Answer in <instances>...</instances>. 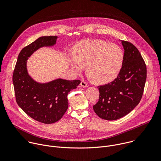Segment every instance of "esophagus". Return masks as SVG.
<instances>
[{
	"label": "esophagus",
	"instance_id": "34e87169",
	"mask_svg": "<svg viewBox=\"0 0 161 161\" xmlns=\"http://www.w3.org/2000/svg\"><path fill=\"white\" fill-rule=\"evenodd\" d=\"M80 85H81V86H82V87H83V88H86V87L88 86L87 83H86L85 81H82L81 82Z\"/></svg>",
	"mask_w": 161,
	"mask_h": 161
}]
</instances>
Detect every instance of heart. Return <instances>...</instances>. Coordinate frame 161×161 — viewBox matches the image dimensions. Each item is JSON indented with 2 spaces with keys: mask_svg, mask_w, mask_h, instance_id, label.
I'll list each match as a JSON object with an SVG mask.
<instances>
[{
  "mask_svg": "<svg viewBox=\"0 0 161 161\" xmlns=\"http://www.w3.org/2000/svg\"><path fill=\"white\" fill-rule=\"evenodd\" d=\"M124 62V52L115 44L100 39L84 40L74 50L70 65L77 73L86 68L87 75L97 84H108L119 76Z\"/></svg>",
  "mask_w": 161,
  "mask_h": 161,
  "instance_id": "1",
  "label": "heart"
}]
</instances>
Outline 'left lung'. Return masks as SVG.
<instances>
[{
	"mask_svg": "<svg viewBox=\"0 0 161 161\" xmlns=\"http://www.w3.org/2000/svg\"><path fill=\"white\" fill-rule=\"evenodd\" d=\"M124 50L122 71L113 81L99 86V99L93 108L107 120L119 119L141 101L147 80V67L140 52L132 43L120 40Z\"/></svg>",
	"mask_w": 161,
	"mask_h": 161,
	"instance_id": "1",
	"label": "left lung"
}]
</instances>
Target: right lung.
Wrapping results in <instances>:
<instances>
[{
	"mask_svg": "<svg viewBox=\"0 0 161 161\" xmlns=\"http://www.w3.org/2000/svg\"><path fill=\"white\" fill-rule=\"evenodd\" d=\"M57 36H42L24 48L18 57L13 75L16 101L18 106L32 119L44 124L59 120L68 108L67 95L76 88L80 80L58 78L39 83L29 74L27 60L37 50L53 47Z\"/></svg>",
	"mask_w": 161,
	"mask_h": 161,
	"instance_id": "add662e5",
	"label": "right lung"
}]
</instances>
